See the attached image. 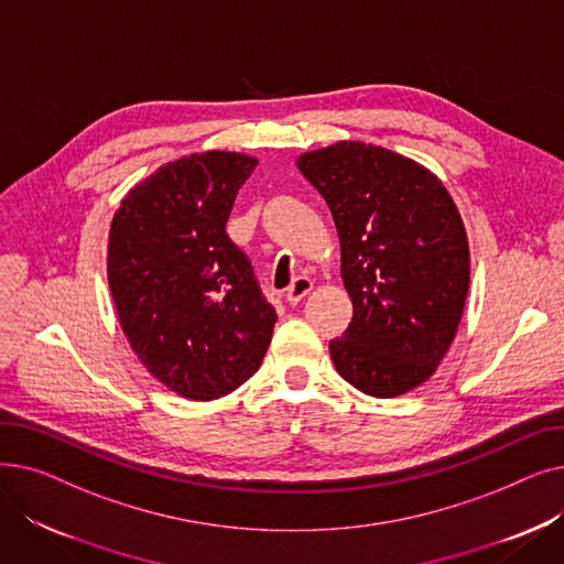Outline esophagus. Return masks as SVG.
Masks as SVG:
<instances>
[{
	"label": "esophagus",
	"instance_id": "34e87169",
	"mask_svg": "<svg viewBox=\"0 0 564 564\" xmlns=\"http://www.w3.org/2000/svg\"><path fill=\"white\" fill-rule=\"evenodd\" d=\"M311 290H313V281H311L308 276H297V279L292 281V285L288 288L285 300H288L290 304H300Z\"/></svg>",
	"mask_w": 564,
	"mask_h": 564
}]
</instances>
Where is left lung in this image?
<instances>
[{
  "mask_svg": "<svg viewBox=\"0 0 564 564\" xmlns=\"http://www.w3.org/2000/svg\"><path fill=\"white\" fill-rule=\"evenodd\" d=\"M340 237V274L354 306L329 343L338 375L372 398L427 381L455 340L470 256L446 187L423 164L361 141L300 155Z\"/></svg>",
  "mask_w": 564,
  "mask_h": 564,
  "instance_id": "8db88e82",
  "label": "left lung"
}]
</instances>
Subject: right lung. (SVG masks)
Returning a JSON list of instances; mask_svg holds the SVG:
<instances>
[{"instance_id":"right-lung-1","label":"right lung","mask_w":564,"mask_h":564,"mask_svg":"<svg viewBox=\"0 0 564 564\" xmlns=\"http://www.w3.org/2000/svg\"><path fill=\"white\" fill-rule=\"evenodd\" d=\"M258 160L207 151L160 166L118 207L107 279L139 361L173 393L217 400L260 368L276 311L226 232Z\"/></svg>"}]
</instances>
